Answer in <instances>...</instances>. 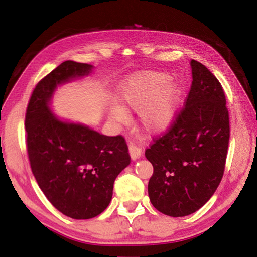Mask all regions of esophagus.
<instances>
[{"label": "esophagus", "mask_w": 257, "mask_h": 257, "mask_svg": "<svg viewBox=\"0 0 257 257\" xmlns=\"http://www.w3.org/2000/svg\"><path fill=\"white\" fill-rule=\"evenodd\" d=\"M129 154H130V158H132V160L136 161L142 156V150L139 149L136 144H134V143L130 142L129 143Z\"/></svg>", "instance_id": "34e87169"}]
</instances>
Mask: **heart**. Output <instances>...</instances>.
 <instances>
[{"instance_id": "obj_1", "label": "heart", "mask_w": 257, "mask_h": 257, "mask_svg": "<svg viewBox=\"0 0 257 257\" xmlns=\"http://www.w3.org/2000/svg\"><path fill=\"white\" fill-rule=\"evenodd\" d=\"M182 88L165 72L143 71L129 77L121 86L124 107L139 113V120L150 134L164 133L175 122ZM120 119L127 118L121 107L115 110Z\"/></svg>"}]
</instances>
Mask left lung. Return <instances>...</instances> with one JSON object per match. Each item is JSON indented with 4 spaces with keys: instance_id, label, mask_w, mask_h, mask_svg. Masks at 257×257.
<instances>
[{
    "instance_id": "1",
    "label": "left lung",
    "mask_w": 257,
    "mask_h": 257,
    "mask_svg": "<svg viewBox=\"0 0 257 257\" xmlns=\"http://www.w3.org/2000/svg\"><path fill=\"white\" fill-rule=\"evenodd\" d=\"M193 82L185 108L169 132L145 152L153 165L150 201L165 215L199 210L222 179L230 127L222 86L197 61H190Z\"/></svg>"
}]
</instances>
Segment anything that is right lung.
<instances>
[{
  "label": "right lung",
  "mask_w": 257,
  "mask_h": 257,
  "mask_svg": "<svg viewBox=\"0 0 257 257\" xmlns=\"http://www.w3.org/2000/svg\"><path fill=\"white\" fill-rule=\"evenodd\" d=\"M93 69L71 60L61 63L35 87L25 121L35 179L56 210L76 220L105 210L115 178L130 163L122 136H105L51 110L58 87L87 77Z\"/></svg>",
  "instance_id": "obj_1"
}]
</instances>
